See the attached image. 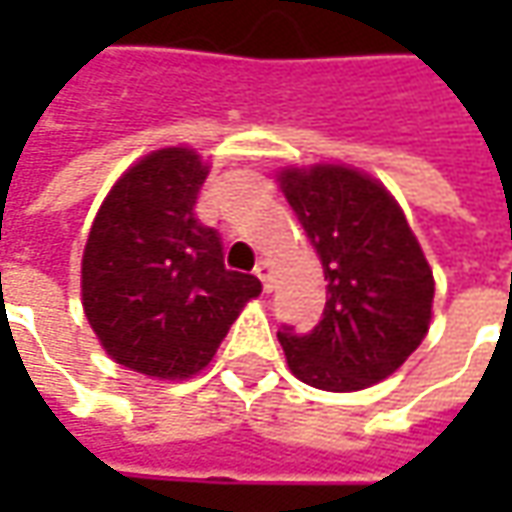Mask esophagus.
Returning <instances> with one entry per match:
<instances>
[{
  "label": "esophagus",
  "mask_w": 512,
  "mask_h": 512,
  "mask_svg": "<svg viewBox=\"0 0 512 512\" xmlns=\"http://www.w3.org/2000/svg\"><path fill=\"white\" fill-rule=\"evenodd\" d=\"M253 273L259 276L262 287H265V290H270V285H273V265H270L267 259H262V262H256V270H253Z\"/></svg>",
  "instance_id": "1"
}]
</instances>
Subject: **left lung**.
Listing matches in <instances>:
<instances>
[{
  "mask_svg": "<svg viewBox=\"0 0 512 512\" xmlns=\"http://www.w3.org/2000/svg\"><path fill=\"white\" fill-rule=\"evenodd\" d=\"M279 185L327 282L322 322L279 330L293 376L333 393L382 382L422 344L433 307V270L402 207L344 165L285 168Z\"/></svg>",
  "mask_w": 512,
  "mask_h": 512,
  "instance_id": "1",
  "label": "left lung"
}]
</instances>
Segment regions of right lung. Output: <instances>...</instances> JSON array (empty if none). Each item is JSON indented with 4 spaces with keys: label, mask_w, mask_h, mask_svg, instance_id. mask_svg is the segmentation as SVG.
<instances>
[{
    "label": "right lung",
    "mask_w": 512,
    "mask_h": 512,
    "mask_svg": "<svg viewBox=\"0 0 512 512\" xmlns=\"http://www.w3.org/2000/svg\"><path fill=\"white\" fill-rule=\"evenodd\" d=\"M207 165L190 148L153 150L113 185L82 256V305L113 362L190 379L239 310L262 293L227 270L222 239L193 213Z\"/></svg>",
    "instance_id": "add662e5"
}]
</instances>
